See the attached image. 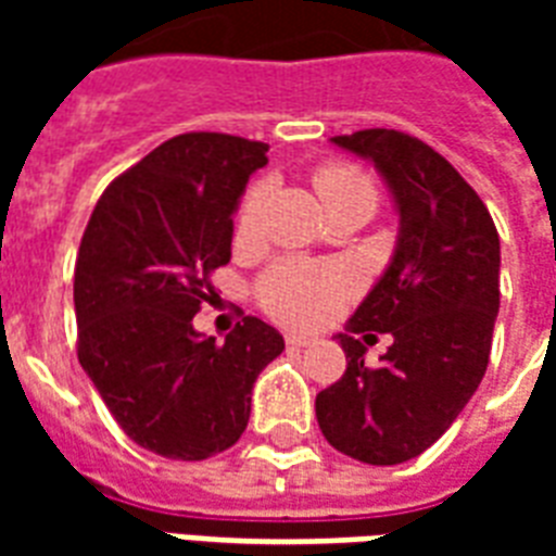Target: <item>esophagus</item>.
<instances>
[{
  "instance_id": "34e87169",
  "label": "esophagus",
  "mask_w": 556,
  "mask_h": 556,
  "mask_svg": "<svg viewBox=\"0 0 556 556\" xmlns=\"http://www.w3.org/2000/svg\"><path fill=\"white\" fill-rule=\"evenodd\" d=\"M286 343L291 349H305V346H312L314 338H312V334H300V331H288Z\"/></svg>"
}]
</instances>
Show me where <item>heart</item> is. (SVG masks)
Masks as SVG:
<instances>
[{
	"label": "heart",
	"instance_id": "b5f03b06",
	"mask_svg": "<svg viewBox=\"0 0 556 556\" xmlns=\"http://www.w3.org/2000/svg\"><path fill=\"white\" fill-rule=\"evenodd\" d=\"M314 187L320 192L326 210L343 201L364 199L375 204V185L355 167L329 164L314 173ZM265 204V185L253 187L244 195L242 207L236 213V233L248 239L256 233ZM355 288V277L346 268L334 265H308V262H279L260 279V300L270 317L282 323H305L323 320L326 314L338 308Z\"/></svg>",
	"mask_w": 556,
	"mask_h": 556
}]
</instances>
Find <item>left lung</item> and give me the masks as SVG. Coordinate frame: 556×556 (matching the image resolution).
Here are the masks:
<instances>
[{
  "instance_id": "obj_1",
  "label": "left lung",
  "mask_w": 556,
  "mask_h": 556,
  "mask_svg": "<svg viewBox=\"0 0 556 556\" xmlns=\"http://www.w3.org/2000/svg\"><path fill=\"white\" fill-rule=\"evenodd\" d=\"M331 143L375 164L397 239L346 331L334 334L349 364L314 409L334 450L401 465L435 444L482 383L500 314V233L473 187L418 138L364 129ZM366 330L393 334L378 367L365 366L356 340Z\"/></svg>"
}]
</instances>
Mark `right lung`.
<instances>
[{"label": "right lung", "mask_w": 556, "mask_h": 556, "mask_svg": "<svg viewBox=\"0 0 556 556\" xmlns=\"http://www.w3.org/2000/svg\"><path fill=\"white\" fill-rule=\"evenodd\" d=\"M268 147L222 132L169 138L100 195L74 265L77 357L121 430L164 458L233 447L260 371L286 340L244 317L225 343L192 317L230 262L233 213Z\"/></svg>", "instance_id": "right-lung-1"}]
</instances>
